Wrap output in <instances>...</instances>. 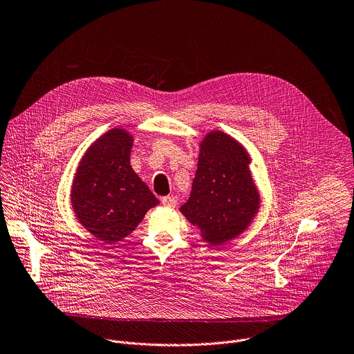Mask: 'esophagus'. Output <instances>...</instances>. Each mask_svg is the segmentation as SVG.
Returning a JSON list of instances; mask_svg holds the SVG:
<instances>
[{"label":"esophagus","mask_w":354,"mask_h":354,"mask_svg":"<svg viewBox=\"0 0 354 354\" xmlns=\"http://www.w3.org/2000/svg\"><path fill=\"white\" fill-rule=\"evenodd\" d=\"M161 204L167 208H172V207L176 205V198L172 197V196H165V197L161 198Z\"/></svg>","instance_id":"obj_1"}]
</instances>
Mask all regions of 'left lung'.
Here are the masks:
<instances>
[{"label": "left lung", "mask_w": 354, "mask_h": 354, "mask_svg": "<svg viewBox=\"0 0 354 354\" xmlns=\"http://www.w3.org/2000/svg\"><path fill=\"white\" fill-rule=\"evenodd\" d=\"M250 164L247 149L222 131H211L200 142L192 193L179 211L212 247L239 237L259 212Z\"/></svg>", "instance_id": "8db88e82"}]
</instances>
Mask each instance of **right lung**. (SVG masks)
I'll return each instance as SVG.
<instances>
[{
	"label": "right lung",
	"mask_w": 354,
	"mask_h": 354,
	"mask_svg": "<svg viewBox=\"0 0 354 354\" xmlns=\"http://www.w3.org/2000/svg\"><path fill=\"white\" fill-rule=\"evenodd\" d=\"M133 136L113 128L84 153L74 174L70 203L77 221L106 244L129 236L160 201L131 167Z\"/></svg>",
	"instance_id": "right-lung-1"
}]
</instances>
